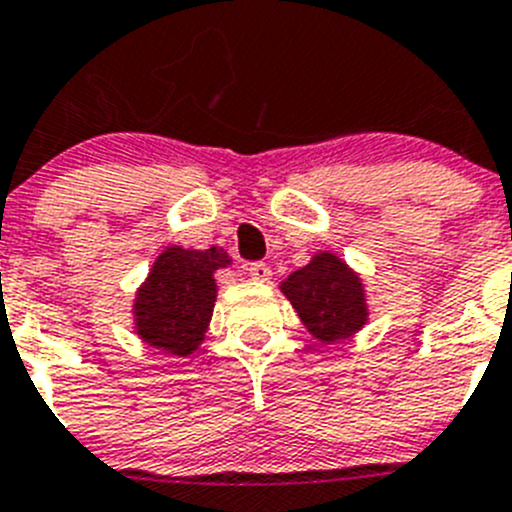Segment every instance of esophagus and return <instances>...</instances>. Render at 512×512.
I'll return each instance as SVG.
<instances>
[{
    "instance_id": "esophagus-1",
    "label": "esophagus",
    "mask_w": 512,
    "mask_h": 512,
    "mask_svg": "<svg viewBox=\"0 0 512 512\" xmlns=\"http://www.w3.org/2000/svg\"><path fill=\"white\" fill-rule=\"evenodd\" d=\"M247 273L255 278V281H270V275H273V270H270V265H265V262H250V268H247Z\"/></svg>"
}]
</instances>
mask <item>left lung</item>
<instances>
[{
  "instance_id": "8db88e82",
  "label": "left lung",
  "mask_w": 512,
  "mask_h": 512,
  "mask_svg": "<svg viewBox=\"0 0 512 512\" xmlns=\"http://www.w3.org/2000/svg\"><path fill=\"white\" fill-rule=\"evenodd\" d=\"M281 291L309 335L324 345L348 340L368 322L361 275L335 252H317L304 268L288 275Z\"/></svg>"
}]
</instances>
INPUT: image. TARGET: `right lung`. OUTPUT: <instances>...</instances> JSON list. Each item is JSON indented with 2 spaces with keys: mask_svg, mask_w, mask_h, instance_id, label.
I'll list each match as a JSON object with an SVG mask.
<instances>
[{
  "mask_svg": "<svg viewBox=\"0 0 512 512\" xmlns=\"http://www.w3.org/2000/svg\"><path fill=\"white\" fill-rule=\"evenodd\" d=\"M226 265H231V257L221 247H164L133 299L136 335L177 358L195 353L206 340L219 293L213 275Z\"/></svg>",
  "mask_w": 512,
  "mask_h": 512,
  "instance_id": "1",
  "label": "right lung"
}]
</instances>
